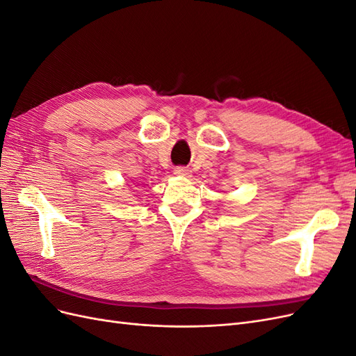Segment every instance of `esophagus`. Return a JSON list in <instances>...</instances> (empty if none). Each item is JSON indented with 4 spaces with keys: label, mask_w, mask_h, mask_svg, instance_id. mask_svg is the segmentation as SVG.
Instances as JSON below:
<instances>
[{
    "label": "esophagus",
    "mask_w": 356,
    "mask_h": 356,
    "mask_svg": "<svg viewBox=\"0 0 356 356\" xmlns=\"http://www.w3.org/2000/svg\"><path fill=\"white\" fill-rule=\"evenodd\" d=\"M174 174L178 175V177H190V170L186 169V168H175L174 169Z\"/></svg>",
    "instance_id": "obj_1"
}]
</instances>
